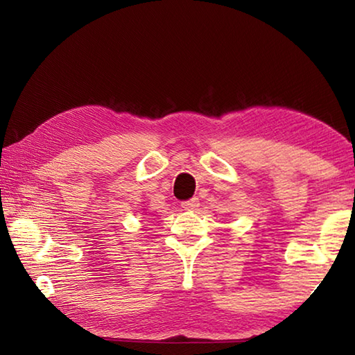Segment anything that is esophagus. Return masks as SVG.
Returning <instances> with one entry per match:
<instances>
[{
  "label": "esophagus",
  "mask_w": 355,
  "mask_h": 355,
  "mask_svg": "<svg viewBox=\"0 0 355 355\" xmlns=\"http://www.w3.org/2000/svg\"><path fill=\"white\" fill-rule=\"evenodd\" d=\"M182 207L184 209H196L197 207H199V199H197V197H192V199H189V200H184L182 203Z\"/></svg>",
  "instance_id": "obj_1"
}]
</instances>
